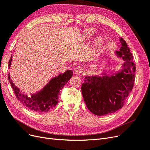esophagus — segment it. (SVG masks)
I'll return each instance as SVG.
<instances>
[{
	"label": "esophagus",
	"instance_id": "obj_1",
	"mask_svg": "<svg viewBox=\"0 0 150 150\" xmlns=\"http://www.w3.org/2000/svg\"><path fill=\"white\" fill-rule=\"evenodd\" d=\"M83 71V68L81 66H77L76 67L74 68V73L77 75H79L80 74H81Z\"/></svg>",
	"mask_w": 150,
	"mask_h": 150
}]
</instances>
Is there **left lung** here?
Wrapping results in <instances>:
<instances>
[{"mask_svg":"<svg viewBox=\"0 0 150 150\" xmlns=\"http://www.w3.org/2000/svg\"><path fill=\"white\" fill-rule=\"evenodd\" d=\"M121 47L116 51L125 63L123 69L114 76H86L81 86L88 110L97 116H104L120 110L133 89L136 67L133 55L125 40L120 38Z\"/></svg>","mask_w":150,"mask_h":150,"instance_id":"left-lung-1","label":"left lung"}]
</instances>
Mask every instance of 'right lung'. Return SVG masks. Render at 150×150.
Listing matches in <instances>:
<instances>
[{"label": "right lung", "instance_id": "1", "mask_svg": "<svg viewBox=\"0 0 150 150\" xmlns=\"http://www.w3.org/2000/svg\"><path fill=\"white\" fill-rule=\"evenodd\" d=\"M12 57L11 56L8 62L9 69L11 65ZM72 76V71L68 70L64 73L54 77L42 90L37 93L32 94L30 97L20 92L19 89L13 83L9 74H8V78L17 99L21 103L34 112H44L50 111L56 106L59 102L58 96L60 93V91L64 88V85L66 84Z\"/></svg>", "mask_w": 150, "mask_h": 150}]
</instances>
